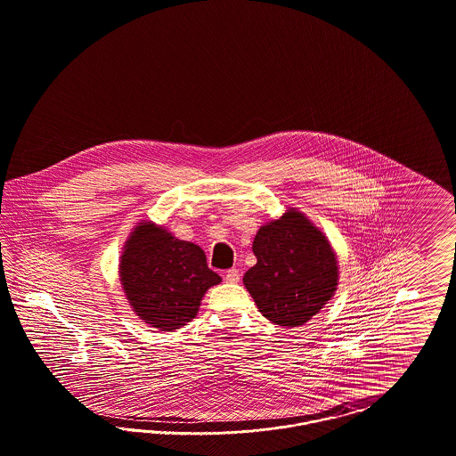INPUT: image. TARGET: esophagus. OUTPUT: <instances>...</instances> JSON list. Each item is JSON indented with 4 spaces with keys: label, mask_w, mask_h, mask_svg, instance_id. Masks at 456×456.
Returning a JSON list of instances; mask_svg holds the SVG:
<instances>
[{
    "label": "esophagus",
    "mask_w": 456,
    "mask_h": 456,
    "mask_svg": "<svg viewBox=\"0 0 456 456\" xmlns=\"http://www.w3.org/2000/svg\"><path fill=\"white\" fill-rule=\"evenodd\" d=\"M240 279V273H239L238 268H231L225 272V282L238 283Z\"/></svg>",
    "instance_id": "34e87169"
}]
</instances>
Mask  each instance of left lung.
Wrapping results in <instances>:
<instances>
[{
    "label": "left lung",
    "mask_w": 456,
    "mask_h": 456,
    "mask_svg": "<svg viewBox=\"0 0 456 456\" xmlns=\"http://www.w3.org/2000/svg\"><path fill=\"white\" fill-rule=\"evenodd\" d=\"M253 253L258 261L242 282L261 314L275 325L303 326L337 292V253L322 229L297 208L265 222Z\"/></svg>",
    "instance_id": "obj_1"
}]
</instances>
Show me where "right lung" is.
<instances>
[{"label": "right lung", "mask_w": 456, "mask_h": 456, "mask_svg": "<svg viewBox=\"0 0 456 456\" xmlns=\"http://www.w3.org/2000/svg\"><path fill=\"white\" fill-rule=\"evenodd\" d=\"M118 270L133 313L160 331L190 323L207 290L222 282L198 244L175 238L152 220L133 227Z\"/></svg>", "instance_id": "right-lung-1"}]
</instances>
